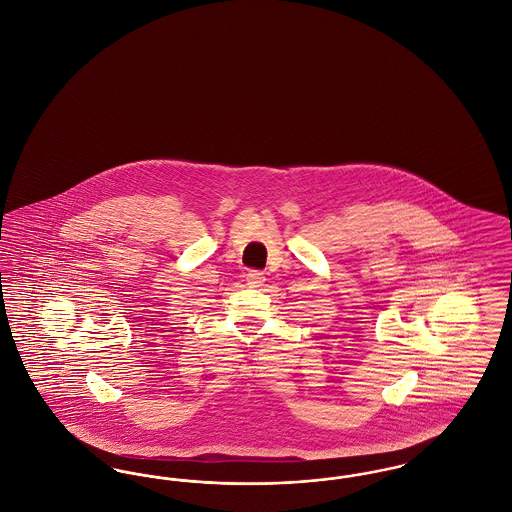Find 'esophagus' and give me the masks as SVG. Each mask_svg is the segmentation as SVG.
Here are the masks:
<instances>
[{
  "instance_id": "esophagus-1",
  "label": "esophagus",
  "mask_w": 512,
  "mask_h": 512,
  "mask_svg": "<svg viewBox=\"0 0 512 512\" xmlns=\"http://www.w3.org/2000/svg\"><path fill=\"white\" fill-rule=\"evenodd\" d=\"M247 284H249V286H253V288L263 286V284H265V274H263V272H259V270H251V272H247Z\"/></svg>"
}]
</instances>
